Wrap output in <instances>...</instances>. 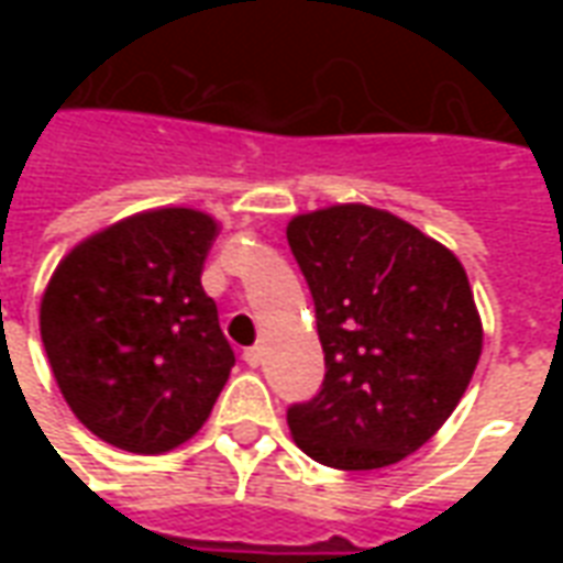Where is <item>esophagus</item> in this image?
<instances>
[{"mask_svg": "<svg viewBox=\"0 0 563 563\" xmlns=\"http://www.w3.org/2000/svg\"><path fill=\"white\" fill-rule=\"evenodd\" d=\"M244 362L250 367L262 365V346H250V350H244Z\"/></svg>", "mask_w": 563, "mask_h": 563, "instance_id": "obj_1", "label": "esophagus"}]
</instances>
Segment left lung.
<instances>
[{
	"label": "left lung",
	"instance_id": "1",
	"mask_svg": "<svg viewBox=\"0 0 563 563\" xmlns=\"http://www.w3.org/2000/svg\"><path fill=\"white\" fill-rule=\"evenodd\" d=\"M286 238L325 353L317 395L286 410L295 443L338 471L398 464L452 416L483 353L467 274L434 238L367 205L301 213Z\"/></svg>",
	"mask_w": 563,
	"mask_h": 563
}]
</instances>
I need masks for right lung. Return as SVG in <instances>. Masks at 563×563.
Segmentation results:
<instances>
[{"label":"right lung","mask_w":563,"mask_h":563,"mask_svg":"<svg viewBox=\"0 0 563 563\" xmlns=\"http://www.w3.org/2000/svg\"><path fill=\"white\" fill-rule=\"evenodd\" d=\"M217 222L159 208L108 225L68 253L42 298V341L71 413L139 455L205 424L234 367L201 268Z\"/></svg>","instance_id":"add662e5"}]
</instances>
